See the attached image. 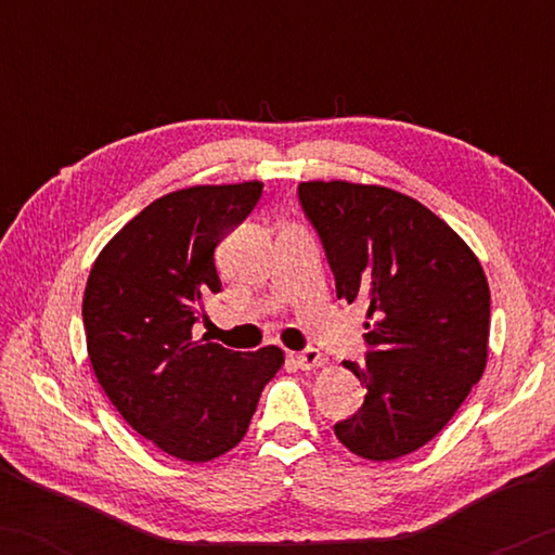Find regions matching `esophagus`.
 <instances>
[{
  "instance_id": "1",
  "label": "esophagus",
  "mask_w": 555,
  "mask_h": 555,
  "mask_svg": "<svg viewBox=\"0 0 555 555\" xmlns=\"http://www.w3.org/2000/svg\"><path fill=\"white\" fill-rule=\"evenodd\" d=\"M295 363H298L302 371H310V369L321 366L323 356H321V351H318V348H306V351L295 353Z\"/></svg>"
}]
</instances>
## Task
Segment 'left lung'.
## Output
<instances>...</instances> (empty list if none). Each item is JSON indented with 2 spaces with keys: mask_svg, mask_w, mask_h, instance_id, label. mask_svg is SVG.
Segmentation results:
<instances>
[{
  "mask_svg": "<svg viewBox=\"0 0 555 555\" xmlns=\"http://www.w3.org/2000/svg\"><path fill=\"white\" fill-rule=\"evenodd\" d=\"M298 194L338 300L366 306V363L344 361L366 399L336 437L363 460H399L444 429L488 366V278L467 242L412 196L340 179L302 181Z\"/></svg>",
  "mask_w": 555,
  "mask_h": 555,
  "instance_id": "1",
  "label": "left lung"
}]
</instances>
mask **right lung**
<instances>
[{"instance_id": "obj_1", "label": "right lung", "mask_w": 555, "mask_h": 555, "mask_svg": "<svg viewBox=\"0 0 555 555\" xmlns=\"http://www.w3.org/2000/svg\"><path fill=\"white\" fill-rule=\"evenodd\" d=\"M262 181L196 184L158 196L101 249L82 295L88 356L118 414L181 462H209L242 442L285 353H240L194 340L222 291L215 247L245 219Z\"/></svg>"}]
</instances>
